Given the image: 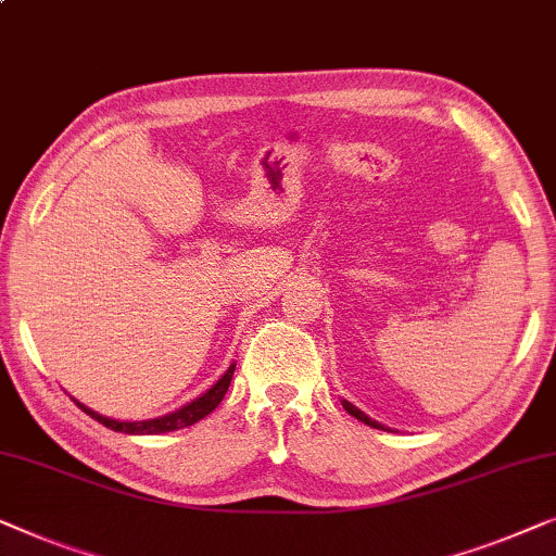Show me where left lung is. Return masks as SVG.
I'll use <instances>...</instances> for the list:
<instances>
[{"label":"left lung","mask_w":556,"mask_h":556,"mask_svg":"<svg viewBox=\"0 0 556 556\" xmlns=\"http://www.w3.org/2000/svg\"><path fill=\"white\" fill-rule=\"evenodd\" d=\"M342 408H345V410H348V413H350V416H353V418H357V420H363V424H365V426H370V428H382V431H386V426H380V424H378V420L367 418V416H365V413H363V410H359V408H355V405H353V403L342 401Z\"/></svg>","instance_id":"8db88e82"}]
</instances>
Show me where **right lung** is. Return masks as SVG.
<instances>
[{
	"instance_id": "1",
	"label": "right lung",
	"mask_w": 556,
	"mask_h": 556,
	"mask_svg": "<svg viewBox=\"0 0 556 556\" xmlns=\"http://www.w3.org/2000/svg\"><path fill=\"white\" fill-rule=\"evenodd\" d=\"M233 367L237 365H229V370H226L222 378H218L214 386H211L206 393L199 395L197 401L186 403L184 408H178L174 413H168V416H161V418H151V420H115V418H105L100 416V413L90 410L88 405L77 403V408L88 413L90 418H96L98 424H103L105 428H111V431H118V433H130V435H159V433H168V431H178V428H186V426H193L199 424L201 418H206L211 410H216V405L224 401L226 390L231 386V378H233Z\"/></svg>"
}]
</instances>
